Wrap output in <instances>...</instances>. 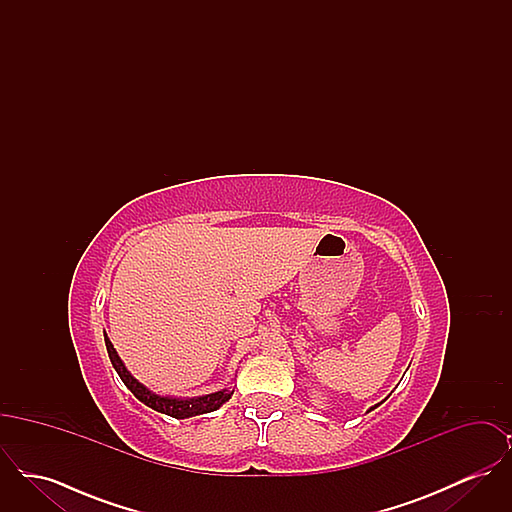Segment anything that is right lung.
Masks as SVG:
<instances>
[{
  "label": "right lung",
  "instance_id": "obj_1",
  "mask_svg": "<svg viewBox=\"0 0 512 512\" xmlns=\"http://www.w3.org/2000/svg\"><path fill=\"white\" fill-rule=\"evenodd\" d=\"M105 345H107V353L109 359L115 366V370L119 372L124 386L132 391L144 405L151 407L157 413L169 414L172 418H188V416H197V414L211 413L217 411L222 403H226L234 391L222 390L217 393H209L203 397H195V399H176V397H161L147 390L146 386H142L121 361V357L117 355L113 343L105 336Z\"/></svg>",
  "mask_w": 512,
  "mask_h": 512
}]
</instances>
